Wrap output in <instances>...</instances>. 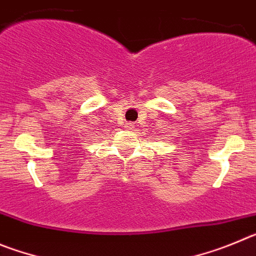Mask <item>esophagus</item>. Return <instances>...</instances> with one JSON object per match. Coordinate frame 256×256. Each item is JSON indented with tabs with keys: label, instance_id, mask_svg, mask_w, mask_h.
<instances>
[{
	"label": "esophagus",
	"instance_id": "obj_1",
	"mask_svg": "<svg viewBox=\"0 0 256 256\" xmlns=\"http://www.w3.org/2000/svg\"><path fill=\"white\" fill-rule=\"evenodd\" d=\"M125 128H128V130H134V128H135V125H134V124H131V122H128V124H126Z\"/></svg>",
	"mask_w": 256,
	"mask_h": 256
}]
</instances>
